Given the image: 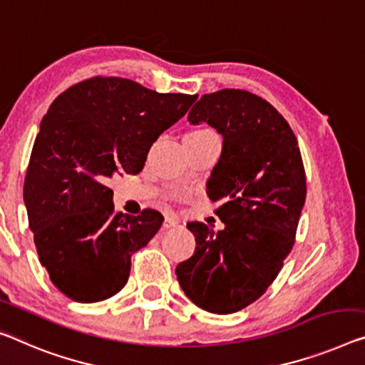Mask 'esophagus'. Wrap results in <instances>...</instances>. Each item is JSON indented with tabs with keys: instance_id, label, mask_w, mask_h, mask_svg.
I'll return each instance as SVG.
<instances>
[{
	"instance_id": "1",
	"label": "esophagus",
	"mask_w": 365,
	"mask_h": 365,
	"mask_svg": "<svg viewBox=\"0 0 365 365\" xmlns=\"http://www.w3.org/2000/svg\"><path fill=\"white\" fill-rule=\"evenodd\" d=\"M182 228L184 227V222L181 220V218H178V217H175V215H170V217H166L165 218V222H163V228Z\"/></svg>"
}]
</instances>
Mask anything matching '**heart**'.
I'll use <instances>...</instances> for the list:
<instances>
[{"instance_id":"heart-1","label":"heart","mask_w":365,"mask_h":365,"mask_svg":"<svg viewBox=\"0 0 365 365\" xmlns=\"http://www.w3.org/2000/svg\"><path fill=\"white\" fill-rule=\"evenodd\" d=\"M209 130H199V132H192V133H207Z\"/></svg>"}]
</instances>
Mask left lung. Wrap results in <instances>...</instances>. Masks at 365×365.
Returning a JSON list of instances; mask_svg holds the SVG:
<instances>
[{
  "mask_svg": "<svg viewBox=\"0 0 365 365\" xmlns=\"http://www.w3.org/2000/svg\"><path fill=\"white\" fill-rule=\"evenodd\" d=\"M187 120L223 137L207 189L225 228L190 222L195 251L179 262V285L202 310L228 315L266 292L292 251L307 195L300 148L279 112L245 89L204 94Z\"/></svg>",
  "mask_w": 365,
  "mask_h": 365,
  "instance_id": "obj_1",
  "label": "left lung"
}]
</instances>
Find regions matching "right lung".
Here are the masks:
<instances>
[{
  "label": "right lung",
  "instance_id": "right-lung-1",
  "mask_svg": "<svg viewBox=\"0 0 365 365\" xmlns=\"http://www.w3.org/2000/svg\"><path fill=\"white\" fill-rule=\"evenodd\" d=\"M195 99L94 76L50 106L27 166L24 204L38 261L61 294L93 304L127 284L132 255L155 237L163 215L117 214L108 179L142 171L151 145Z\"/></svg>",
  "mask_w": 365,
  "mask_h": 365
}]
</instances>
